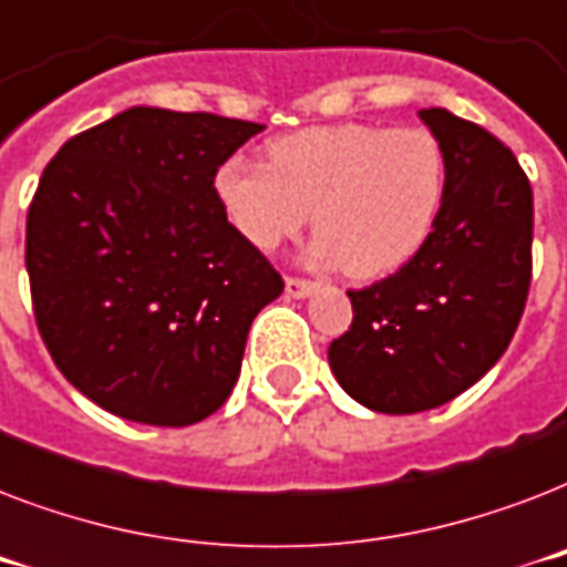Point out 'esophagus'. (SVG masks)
Listing matches in <instances>:
<instances>
[{
  "instance_id": "34e87169",
  "label": "esophagus",
  "mask_w": 567,
  "mask_h": 567,
  "mask_svg": "<svg viewBox=\"0 0 567 567\" xmlns=\"http://www.w3.org/2000/svg\"><path fill=\"white\" fill-rule=\"evenodd\" d=\"M315 288H318V285L309 282V279H297V276H288V279H285V293H288V297H293V300L309 297Z\"/></svg>"
}]
</instances>
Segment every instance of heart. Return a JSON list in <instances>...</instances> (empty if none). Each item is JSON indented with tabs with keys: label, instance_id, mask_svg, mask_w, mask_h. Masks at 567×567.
Listing matches in <instances>:
<instances>
[{
	"label": "heart",
	"instance_id": "1",
	"mask_svg": "<svg viewBox=\"0 0 567 567\" xmlns=\"http://www.w3.org/2000/svg\"><path fill=\"white\" fill-rule=\"evenodd\" d=\"M267 167L229 155L214 171V196L249 247L276 252L315 212L311 258L379 279L412 261L439 220L447 164L421 126H311L267 144Z\"/></svg>",
	"mask_w": 567,
	"mask_h": 567
}]
</instances>
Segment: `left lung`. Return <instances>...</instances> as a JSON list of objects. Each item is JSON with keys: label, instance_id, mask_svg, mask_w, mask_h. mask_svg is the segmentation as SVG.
I'll return each instance as SVG.
<instances>
[{"label": "left lung", "instance_id": "1", "mask_svg": "<svg viewBox=\"0 0 567 567\" xmlns=\"http://www.w3.org/2000/svg\"><path fill=\"white\" fill-rule=\"evenodd\" d=\"M417 117L447 164L439 220L396 274L347 291L353 327L329 344L338 385L385 414L444 405L492 371L518 329L533 276V188L518 158L447 109Z\"/></svg>", "mask_w": 567, "mask_h": 567}]
</instances>
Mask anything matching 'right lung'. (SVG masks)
<instances>
[{
	"label": "right lung",
	"mask_w": 567,
	"mask_h": 567,
	"mask_svg": "<svg viewBox=\"0 0 567 567\" xmlns=\"http://www.w3.org/2000/svg\"><path fill=\"white\" fill-rule=\"evenodd\" d=\"M261 128L135 105L47 164L25 223L34 320L105 412L190 426L231 394L252 318L285 282L229 226L214 171Z\"/></svg>",
	"instance_id": "right-lung-1"
}]
</instances>
